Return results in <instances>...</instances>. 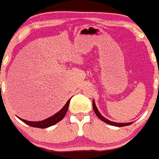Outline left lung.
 <instances>
[{
    "mask_svg": "<svg viewBox=\"0 0 159 159\" xmlns=\"http://www.w3.org/2000/svg\"><path fill=\"white\" fill-rule=\"evenodd\" d=\"M93 110H94L95 113H96V116L98 118H100V120H102L103 121H104L105 123L108 125H113V126H117V127H122V126H126V125H129L133 124V122H128V123H118V122H115V121H111L110 120L107 119L106 118L103 116L100 113V111H98L97 107L96 106V103H95V100H93Z\"/></svg>",
    "mask_w": 159,
    "mask_h": 159,
    "instance_id": "8db88e82",
    "label": "left lung"
}]
</instances>
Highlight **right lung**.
Returning <instances> with one entry per match:
<instances>
[{
  "instance_id": "right-lung-1",
  "label": "right lung",
  "mask_w": 159,
  "mask_h": 159,
  "mask_svg": "<svg viewBox=\"0 0 159 159\" xmlns=\"http://www.w3.org/2000/svg\"><path fill=\"white\" fill-rule=\"evenodd\" d=\"M71 99V98H70ZM70 99L68 100V101L66 102V104L63 106V107L62 108L60 111H59L57 113L55 114L52 116L49 117V118H46V119L43 120V121H26L25 119H22V118H19V119L21 120L22 121H23L24 123H26V125H30V126L35 127V128H40V129H45L48 128V127L52 126V125H54L56 123L59 122V121H61L63 118H64L65 115H66V111H67L68 107H69L70 101Z\"/></svg>"
}]
</instances>
